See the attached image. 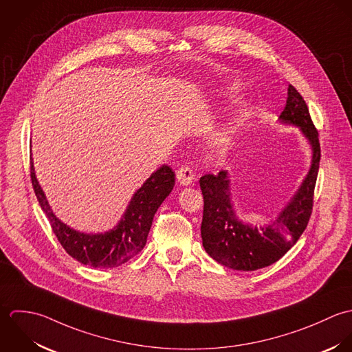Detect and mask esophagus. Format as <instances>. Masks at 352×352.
<instances>
[{
    "instance_id": "34e87169",
    "label": "esophagus",
    "mask_w": 352,
    "mask_h": 352,
    "mask_svg": "<svg viewBox=\"0 0 352 352\" xmlns=\"http://www.w3.org/2000/svg\"><path fill=\"white\" fill-rule=\"evenodd\" d=\"M177 179L178 182L182 185V186H188L193 182L195 179V174H193V170L188 166H184L181 167L178 171H177Z\"/></svg>"
}]
</instances>
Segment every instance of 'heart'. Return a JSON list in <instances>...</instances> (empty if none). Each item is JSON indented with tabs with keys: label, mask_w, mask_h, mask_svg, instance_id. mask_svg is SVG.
I'll return each instance as SVG.
<instances>
[{
	"label": "heart",
	"mask_w": 352,
	"mask_h": 352,
	"mask_svg": "<svg viewBox=\"0 0 352 352\" xmlns=\"http://www.w3.org/2000/svg\"><path fill=\"white\" fill-rule=\"evenodd\" d=\"M242 88V84L236 80H232V78H227L221 82V87H220V91L223 92V95H227V96H232L235 94H238ZM243 126V116H238L236 118H234L231 122H228L227 125H224L217 133H216V138L213 140V145L216 148H220V149H226L231 145L232 140L236 138V135L239 133V131L242 129Z\"/></svg>",
	"instance_id": "b5f03b06"
}]
</instances>
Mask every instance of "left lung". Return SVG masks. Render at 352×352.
<instances>
[{
  "mask_svg": "<svg viewBox=\"0 0 352 352\" xmlns=\"http://www.w3.org/2000/svg\"><path fill=\"white\" fill-rule=\"evenodd\" d=\"M279 121L299 128L310 144L311 163L298 190L270 224L257 227L238 219L231 201V181L227 170L200 178L204 196L203 246L214 261L227 268L256 271L270 267L296 243L309 223L321 149L307 104L291 84Z\"/></svg>",
  "mask_w": 352,
  "mask_h": 352,
  "instance_id": "1",
  "label": "left lung"
}]
</instances>
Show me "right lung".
I'll return each mask as SVG.
<instances>
[{
    "instance_id": "add662e5",
    "label": "right lung",
    "mask_w": 352,
    "mask_h": 352,
    "mask_svg": "<svg viewBox=\"0 0 352 352\" xmlns=\"http://www.w3.org/2000/svg\"><path fill=\"white\" fill-rule=\"evenodd\" d=\"M31 181L41 208L46 213L52 228L63 248L74 260L92 268H114L135 257L146 243L153 216L171 193L175 174L167 164L160 166L133 195L128 208L117 226L106 232L87 234L61 221L49 206L30 156Z\"/></svg>"
}]
</instances>
